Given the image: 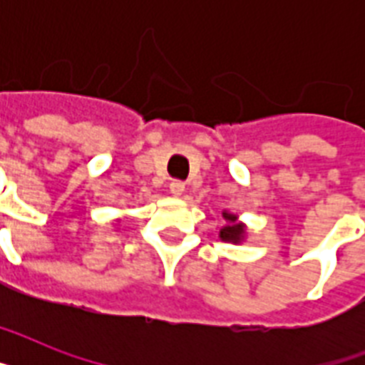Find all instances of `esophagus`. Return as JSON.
Returning a JSON list of instances; mask_svg holds the SVG:
<instances>
[{"mask_svg": "<svg viewBox=\"0 0 365 365\" xmlns=\"http://www.w3.org/2000/svg\"><path fill=\"white\" fill-rule=\"evenodd\" d=\"M183 191H185V183L180 182V180H172V182H170V193L174 195V197H180Z\"/></svg>", "mask_w": 365, "mask_h": 365, "instance_id": "esophagus-1", "label": "esophagus"}]
</instances>
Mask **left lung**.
<instances>
[{
  "instance_id": "1",
  "label": "left lung",
  "mask_w": 365,
  "mask_h": 365,
  "mask_svg": "<svg viewBox=\"0 0 365 365\" xmlns=\"http://www.w3.org/2000/svg\"><path fill=\"white\" fill-rule=\"evenodd\" d=\"M225 220H229L231 225L223 227L222 231H220V237H222L223 240H233V242H239V240L242 239L244 227L240 225V223H235V220H237L235 216H227V214H225Z\"/></svg>"
}]
</instances>
